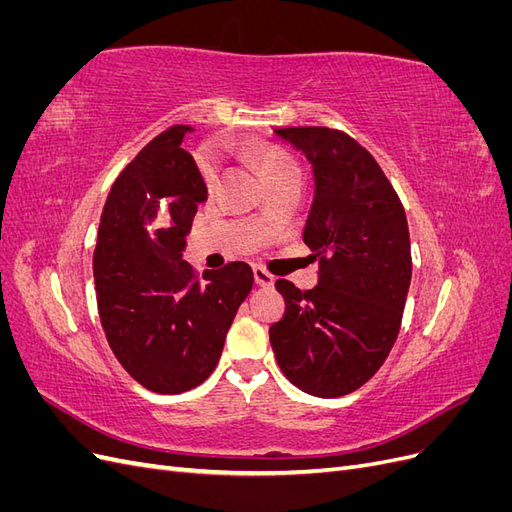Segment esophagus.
Here are the masks:
<instances>
[{
    "label": "esophagus",
    "instance_id": "34e87169",
    "mask_svg": "<svg viewBox=\"0 0 512 512\" xmlns=\"http://www.w3.org/2000/svg\"><path fill=\"white\" fill-rule=\"evenodd\" d=\"M254 280H256V284H258V286H273L275 277H273L271 273H267L265 269L254 267Z\"/></svg>",
    "mask_w": 512,
    "mask_h": 512
}]
</instances>
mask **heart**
Segmentation results:
<instances>
[{
  "label": "heart",
  "instance_id": "heart-1",
  "mask_svg": "<svg viewBox=\"0 0 512 512\" xmlns=\"http://www.w3.org/2000/svg\"><path fill=\"white\" fill-rule=\"evenodd\" d=\"M200 164V173H203V179L207 183H213L215 181V175H218V166H215V160L211 153H203L198 160ZM258 168L262 177H273V175H280L284 173V170H290V168H297L294 166V162L284 156L282 151H273V149H267V151H260L258 153Z\"/></svg>",
  "mask_w": 512,
  "mask_h": 512
}]
</instances>
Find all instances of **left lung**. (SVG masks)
I'll return each instance as SVG.
<instances>
[{
	"mask_svg": "<svg viewBox=\"0 0 512 512\" xmlns=\"http://www.w3.org/2000/svg\"><path fill=\"white\" fill-rule=\"evenodd\" d=\"M312 166L314 200L303 241L318 258V286L275 288L284 318L269 329L284 376L314 397L363 386L389 356L412 280L404 207L378 162L329 128L273 132Z\"/></svg>",
	"mask_w": 512,
	"mask_h": 512,
	"instance_id": "8db88e82",
	"label": "left lung"
}]
</instances>
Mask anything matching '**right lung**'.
<instances>
[{
    "label": "right lung",
    "instance_id": "right-lung-1",
    "mask_svg": "<svg viewBox=\"0 0 512 512\" xmlns=\"http://www.w3.org/2000/svg\"><path fill=\"white\" fill-rule=\"evenodd\" d=\"M175 126L117 177L98 228L94 280L98 312L117 361L145 389L177 395L218 365L239 305L254 286L245 262L205 271L183 260L207 183Z\"/></svg>",
    "mask_w": 512,
    "mask_h": 512
}]
</instances>
